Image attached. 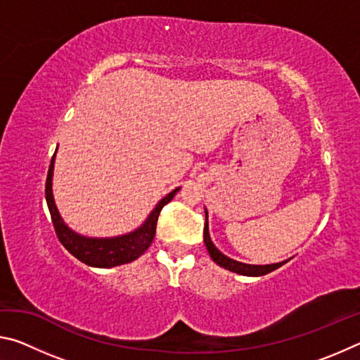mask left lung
Returning a JSON list of instances; mask_svg holds the SVG:
<instances>
[{
	"mask_svg": "<svg viewBox=\"0 0 360 360\" xmlns=\"http://www.w3.org/2000/svg\"><path fill=\"white\" fill-rule=\"evenodd\" d=\"M206 217H208V212H206ZM203 240H205V245L206 249H208V252L211 255V259L216 262L217 265H221L224 268H227V270L233 271V273H238V275H245V276H262V275H266V273H270L273 270H276V268L283 266L285 262H279V264H273V265H248V264H241V262H236L233 259L227 257V255H224L219 249L212 245V241L210 238V231H208V222L205 224V230H203Z\"/></svg>",
	"mask_w": 360,
	"mask_h": 360,
	"instance_id": "obj_1",
	"label": "left lung"
}]
</instances>
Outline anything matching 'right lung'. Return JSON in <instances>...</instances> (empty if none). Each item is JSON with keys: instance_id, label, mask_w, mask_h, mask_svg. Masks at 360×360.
Wrapping results in <instances>:
<instances>
[{"instance_id": "right-lung-1", "label": "right lung", "mask_w": 360, "mask_h": 360, "mask_svg": "<svg viewBox=\"0 0 360 360\" xmlns=\"http://www.w3.org/2000/svg\"><path fill=\"white\" fill-rule=\"evenodd\" d=\"M53 162H56V154H53L51 160V167H49L47 181H46V200L49 211H51L52 224L56 229V233L58 240L68 252H71L77 260L84 262L85 265L90 266H98V268H109V266H117L122 264H129L138 259L139 255L146 252V249L150 246L152 240L155 236L157 221L160 216V211L163 206L172 202V198L179 191L174 188L173 192H169L165 198L160 200V203L155 206V210L150 212L148 221L143 224V227L131 231L129 235L117 236V238H85L71 231L63 224L62 217H60L56 202L52 197V174H53Z\"/></svg>"}]
</instances>
